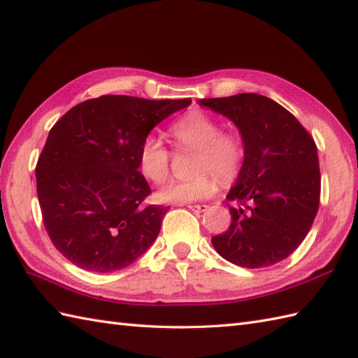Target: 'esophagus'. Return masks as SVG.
Returning <instances> with one entry per match:
<instances>
[{
	"label": "esophagus",
	"instance_id": "1",
	"mask_svg": "<svg viewBox=\"0 0 358 358\" xmlns=\"http://www.w3.org/2000/svg\"><path fill=\"white\" fill-rule=\"evenodd\" d=\"M187 207L192 212H204V210H207V206L206 204H189Z\"/></svg>",
	"mask_w": 358,
	"mask_h": 358
}]
</instances>
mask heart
Wrapping results in <instances>:
<instances>
[{
	"label": "heart",
	"mask_w": 358,
	"mask_h": 358,
	"mask_svg": "<svg viewBox=\"0 0 358 358\" xmlns=\"http://www.w3.org/2000/svg\"><path fill=\"white\" fill-rule=\"evenodd\" d=\"M169 136L178 148L195 151L192 177L171 180L157 192L162 203L186 204L215 195L221 182L235 181L244 168L247 146L236 131H222V123L204 111H190L173 122ZM138 169L152 182H163L171 169V152L160 138L148 136L137 152ZM213 173L214 178L211 176Z\"/></svg>",
	"instance_id": "1"
}]
</instances>
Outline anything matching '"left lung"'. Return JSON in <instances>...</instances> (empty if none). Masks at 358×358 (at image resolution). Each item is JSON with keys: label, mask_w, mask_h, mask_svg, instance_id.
I'll list each match as a JSON object with an SVG mask.
<instances>
[{"label": "left lung", "mask_w": 358, "mask_h": 358, "mask_svg": "<svg viewBox=\"0 0 358 358\" xmlns=\"http://www.w3.org/2000/svg\"><path fill=\"white\" fill-rule=\"evenodd\" d=\"M199 103L234 122L247 157L227 195L231 222L212 244L224 259L264 268L302 244L320 203L317 146L301 122L271 99L241 93Z\"/></svg>", "instance_id": "8db88e82"}]
</instances>
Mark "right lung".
<instances>
[{
    "mask_svg": "<svg viewBox=\"0 0 358 358\" xmlns=\"http://www.w3.org/2000/svg\"><path fill=\"white\" fill-rule=\"evenodd\" d=\"M190 99L101 96L73 106L50 129L36 163V190L56 250L79 268L113 273L151 245L169 207L149 204L138 146Z\"/></svg>",
    "mask_w": 358,
    "mask_h": 358,
    "instance_id": "right-lung-1",
    "label": "right lung"
}]
</instances>
